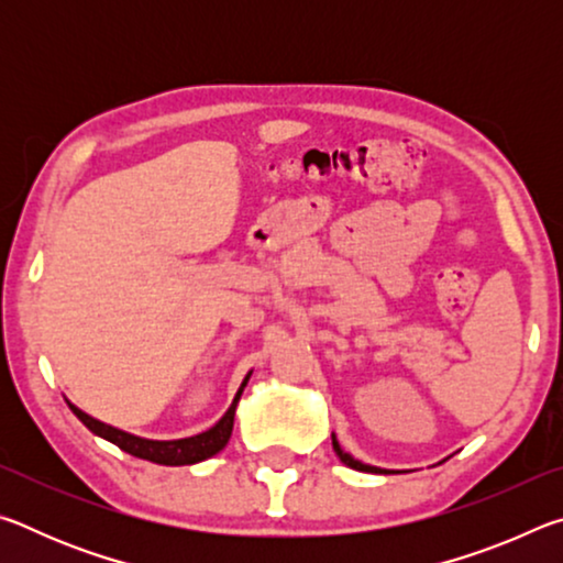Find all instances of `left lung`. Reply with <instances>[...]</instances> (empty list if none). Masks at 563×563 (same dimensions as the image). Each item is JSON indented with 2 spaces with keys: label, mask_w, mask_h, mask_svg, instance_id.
Segmentation results:
<instances>
[{
  "label": "left lung",
  "mask_w": 563,
  "mask_h": 563,
  "mask_svg": "<svg viewBox=\"0 0 563 563\" xmlns=\"http://www.w3.org/2000/svg\"><path fill=\"white\" fill-rule=\"evenodd\" d=\"M332 450H335V454L340 456L342 464H347V466H352V470H357V472H373V474H389V472H395V470H383V466H373V464H365V462L355 460V456H352L350 452L342 450L335 434H332Z\"/></svg>",
  "instance_id": "obj_1"
}]
</instances>
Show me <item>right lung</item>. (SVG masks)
Masks as SVG:
<instances>
[{
    "label": "right lung",
    "instance_id": "obj_1",
    "mask_svg": "<svg viewBox=\"0 0 563 563\" xmlns=\"http://www.w3.org/2000/svg\"><path fill=\"white\" fill-rule=\"evenodd\" d=\"M251 375H253V369L245 375L241 387H238L231 407L225 409V415L218 419L211 430H206L201 434H194V437H184V440H146V437H136L131 432L119 430V427H111L107 422H101V419L91 417V415L84 412V409L71 405L69 399H66V405H69L71 412L79 417L93 434L101 437V440L111 442V444H117L119 450L139 456V460H148V462L166 464V466H184V464L203 462V460H208V456L218 454L228 444V440H231L238 399H241Z\"/></svg>",
    "mask_w": 563,
    "mask_h": 563
}]
</instances>
